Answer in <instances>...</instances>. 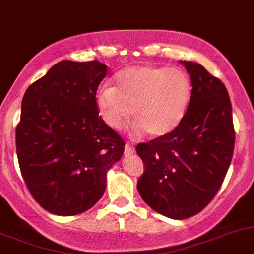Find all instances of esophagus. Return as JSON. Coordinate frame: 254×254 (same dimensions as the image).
Instances as JSON below:
<instances>
[{
  "label": "esophagus",
  "mask_w": 254,
  "mask_h": 254,
  "mask_svg": "<svg viewBox=\"0 0 254 254\" xmlns=\"http://www.w3.org/2000/svg\"><path fill=\"white\" fill-rule=\"evenodd\" d=\"M134 151H135V149L132 148L130 144H125V155H131Z\"/></svg>",
  "instance_id": "obj_1"
}]
</instances>
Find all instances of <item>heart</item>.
<instances>
[{
  "label": "heart",
  "instance_id": "heart-1",
  "mask_svg": "<svg viewBox=\"0 0 254 254\" xmlns=\"http://www.w3.org/2000/svg\"><path fill=\"white\" fill-rule=\"evenodd\" d=\"M191 99V82L181 68L138 65L115 76V87L103 85L96 94L101 119L111 129H122L132 110L134 131L159 139L183 122Z\"/></svg>",
  "mask_w": 254,
  "mask_h": 254
}]
</instances>
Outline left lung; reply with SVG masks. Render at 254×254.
<instances>
[{
  "instance_id": "8db88e82",
  "label": "left lung",
  "mask_w": 254,
  "mask_h": 254,
  "mask_svg": "<svg viewBox=\"0 0 254 254\" xmlns=\"http://www.w3.org/2000/svg\"><path fill=\"white\" fill-rule=\"evenodd\" d=\"M191 99L172 134L136 146L144 162L138 190L155 212L186 219L204 209L223 183L234 149L232 104L226 86L202 65L181 61Z\"/></svg>"
}]
</instances>
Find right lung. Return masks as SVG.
I'll return each mask as SVG.
<instances>
[{"instance_id":"1","label":"right lung","mask_w":254,"mask_h":254,"mask_svg":"<svg viewBox=\"0 0 254 254\" xmlns=\"http://www.w3.org/2000/svg\"><path fill=\"white\" fill-rule=\"evenodd\" d=\"M108 72L100 61L63 60L30 85L21 105L16 150L34 199L52 214L94 207L125 143L104 123L96 90Z\"/></svg>"}]
</instances>
